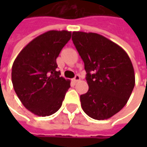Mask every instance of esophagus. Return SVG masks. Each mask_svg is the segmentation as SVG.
I'll use <instances>...</instances> for the list:
<instances>
[{
	"mask_svg": "<svg viewBox=\"0 0 147 147\" xmlns=\"http://www.w3.org/2000/svg\"><path fill=\"white\" fill-rule=\"evenodd\" d=\"M80 76H79V75H76V76H75V78L73 79V81L74 82H76V83L78 82V81H80Z\"/></svg>",
	"mask_w": 147,
	"mask_h": 147,
	"instance_id": "34e87169",
	"label": "esophagus"
}]
</instances>
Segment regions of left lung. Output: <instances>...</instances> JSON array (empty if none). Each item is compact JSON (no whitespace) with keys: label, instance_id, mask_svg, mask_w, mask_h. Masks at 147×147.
<instances>
[{"label":"left lung","instance_id":"left-lung-1","mask_svg":"<svg viewBox=\"0 0 147 147\" xmlns=\"http://www.w3.org/2000/svg\"><path fill=\"white\" fill-rule=\"evenodd\" d=\"M72 41L84 62L88 91L80 95L83 110L106 120L123 108L135 86V71L120 46L96 33L74 31Z\"/></svg>","mask_w":147,"mask_h":147}]
</instances>
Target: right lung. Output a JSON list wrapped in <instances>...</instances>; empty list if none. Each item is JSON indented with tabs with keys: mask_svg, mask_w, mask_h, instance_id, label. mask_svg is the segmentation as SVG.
<instances>
[{
	"mask_svg": "<svg viewBox=\"0 0 147 147\" xmlns=\"http://www.w3.org/2000/svg\"><path fill=\"white\" fill-rule=\"evenodd\" d=\"M67 30H49L29 42L14 61L11 82L24 107L38 117L61 108L70 80L61 77L56 59L71 39Z\"/></svg>",
	"mask_w": 147,
	"mask_h": 147,
	"instance_id": "add662e5",
	"label": "right lung"
}]
</instances>
